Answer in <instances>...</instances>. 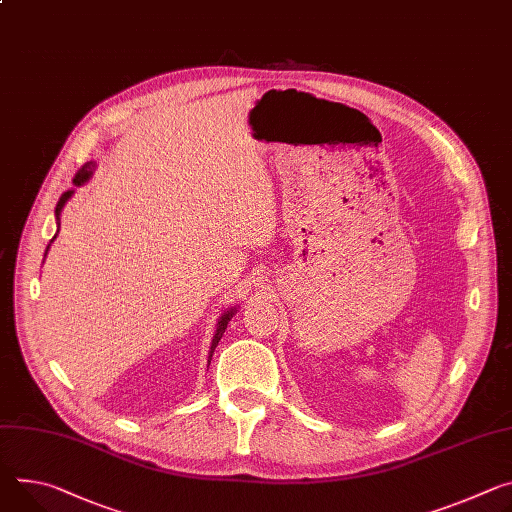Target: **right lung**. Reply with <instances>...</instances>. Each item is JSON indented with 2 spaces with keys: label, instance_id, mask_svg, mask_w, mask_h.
Here are the masks:
<instances>
[{
  "label": "right lung",
  "instance_id": "obj_1",
  "mask_svg": "<svg viewBox=\"0 0 512 512\" xmlns=\"http://www.w3.org/2000/svg\"><path fill=\"white\" fill-rule=\"evenodd\" d=\"M94 169H96V163H85L77 173H75V177H73V183L75 185H83L89 177H91V173H94ZM73 196V190H69V192H65L61 198H59V202H57V208H55V216H57V224H59V216H61V210H63V206H65V202L69 200ZM53 239H57V235L53 237ZM53 243V241H51ZM51 247V245H49ZM49 247H46V251H49ZM44 257H46V253H44ZM235 310L237 308H230V310H226L222 316H220V320H218V327H216V333H214V339H212V345H210V359H212V353H214V349H216V345H218V341L222 339V335H224V329H226V324H228V320L232 318V314H235ZM210 363V361H208Z\"/></svg>",
  "mask_w": 512,
  "mask_h": 512
}]
</instances>
